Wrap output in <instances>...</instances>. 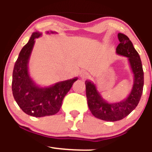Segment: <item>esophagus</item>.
<instances>
[{
    "instance_id": "34e87169",
    "label": "esophagus",
    "mask_w": 152,
    "mask_h": 152,
    "mask_svg": "<svg viewBox=\"0 0 152 152\" xmlns=\"http://www.w3.org/2000/svg\"><path fill=\"white\" fill-rule=\"evenodd\" d=\"M81 77L83 78V79H85V78H87L89 77V73L87 72H83L81 73Z\"/></svg>"
}]
</instances>
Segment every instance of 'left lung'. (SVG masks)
Listing matches in <instances>:
<instances>
[{
  "label": "left lung",
  "instance_id": "1",
  "mask_svg": "<svg viewBox=\"0 0 152 152\" xmlns=\"http://www.w3.org/2000/svg\"><path fill=\"white\" fill-rule=\"evenodd\" d=\"M118 39L120 42L116 52L128 58L134 74L133 87L127 98L119 102H107L102 97L92 82L85 81L87 104L90 112L97 118L108 122L121 120L129 115L140 102L143 92L144 72L139 53L126 35L119 33Z\"/></svg>",
  "mask_w": 152,
  "mask_h": 152
}]
</instances>
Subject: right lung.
<instances>
[{
  "label": "right lung",
  "instance_id": "add662e5",
  "mask_svg": "<svg viewBox=\"0 0 152 152\" xmlns=\"http://www.w3.org/2000/svg\"><path fill=\"white\" fill-rule=\"evenodd\" d=\"M54 33V32H50ZM47 33H50L47 32ZM42 35L39 32L32 34L29 41L20 52L12 72V91L20 108L27 115L35 117L57 114L62 106L65 96L77 77L59 82L48 87L35 85L28 72V62L35 39Z\"/></svg>",
  "mask_w": 152,
  "mask_h": 152
}]
</instances>
